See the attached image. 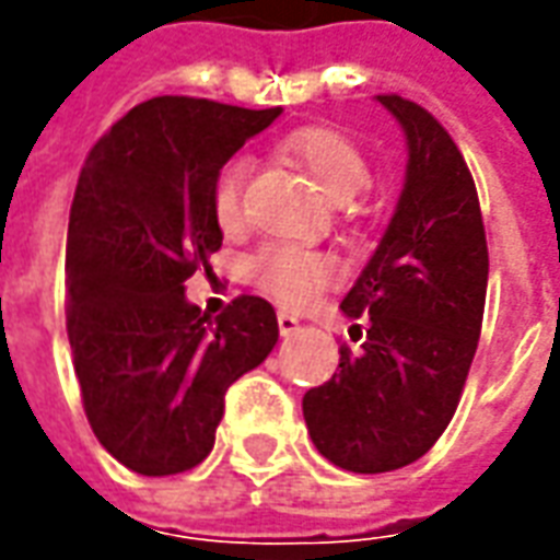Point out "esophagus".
Returning <instances> with one entry per match:
<instances>
[{
	"mask_svg": "<svg viewBox=\"0 0 560 560\" xmlns=\"http://www.w3.org/2000/svg\"><path fill=\"white\" fill-rule=\"evenodd\" d=\"M300 329V317L288 315V312H279V332L281 336H293Z\"/></svg>",
	"mask_w": 560,
	"mask_h": 560,
	"instance_id": "34e87169",
	"label": "esophagus"
}]
</instances>
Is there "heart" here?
Segmentation results:
<instances>
[{
    "label": "heart",
    "mask_w": 560,
    "mask_h": 560,
    "mask_svg": "<svg viewBox=\"0 0 560 560\" xmlns=\"http://www.w3.org/2000/svg\"><path fill=\"white\" fill-rule=\"evenodd\" d=\"M281 152L293 159L332 200H351L369 185V161L363 149L348 135L327 126H305L281 140ZM248 176V159L233 155L212 185V212L221 228H236L243 219V185ZM255 281L276 296L281 305L300 308L317 291L336 281V264L324 255H312L296 245H267L252 260Z\"/></svg>",
    "instance_id": "heart-1"
}]
</instances>
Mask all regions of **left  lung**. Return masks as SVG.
<instances>
[{"label":"left lung","instance_id":"8db88e82","mask_svg":"<svg viewBox=\"0 0 560 560\" xmlns=\"http://www.w3.org/2000/svg\"><path fill=\"white\" fill-rule=\"evenodd\" d=\"M408 143L399 203L341 300L339 372L303 396L317 453L353 474L425 456L456 413L477 353L489 281L480 200L462 152L420 104L377 95Z\"/></svg>","mask_w":560,"mask_h":560}]
</instances>
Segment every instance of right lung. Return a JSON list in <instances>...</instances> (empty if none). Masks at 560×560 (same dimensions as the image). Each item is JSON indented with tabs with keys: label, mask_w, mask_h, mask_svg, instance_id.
<instances>
[{
	"label": "right lung",
	"mask_w": 560,
	"mask_h": 560,
	"mask_svg": "<svg viewBox=\"0 0 560 560\" xmlns=\"http://www.w3.org/2000/svg\"><path fill=\"white\" fill-rule=\"evenodd\" d=\"M279 114L161 95L128 110L80 171L68 341L92 432L143 477L200 465L228 387L279 341L260 296H236L215 320L185 300V279L221 248L215 176Z\"/></svg>",
	"instance_id": "obj_1"
}]
</instances>
